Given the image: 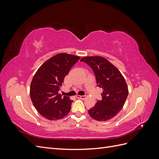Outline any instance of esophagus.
I'll return each instance as SVG.
<instances>
[{
    "label": "esophagus",
    "instance_id": "obj_1",
    "mask_svg": "<svg viewBox=\"0 0 159 159\" xmlns=\"http://www.w3.org/2000/svg\"><path fill=\"white\" fill-rule=\"evenodd\" d=\"M76 98L78 99H84L86 98V95H77Z\"/></svg>",
    "mask_w": 159,
    "mask_h": 159
}]
</instances>
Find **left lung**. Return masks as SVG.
<instances>
[{"label":"left lung","instance_id":"obj_1","mask_svg":"<svg viewBox=\"0 0 159 159\" xmlns=\"http://www.w3.org/2000/svg\"><path fill=\"white\" fill-rule=\"evenodd\" d=\"M80 61L92 68L98 86L103 89L102 99L88 113L97 121H108L116 116L125 103L129 93L125 80L116 67L103 57H84Z\"/></svg>","mask_w":159,"mask_h":159}]
</instances>
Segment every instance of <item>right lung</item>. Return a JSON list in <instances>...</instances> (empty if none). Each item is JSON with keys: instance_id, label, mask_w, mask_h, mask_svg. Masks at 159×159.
I'll return each instance as SVG.
<instances>
[{"instance_id": "obj_1", "label": "right lung", "mask_w": 159, "mask_h": 159, "mask_svg": "<svg viewBox=\"0 0 159 159\" xmlns=\"http://www.w3.org/2000/svg\"><path fill=\"white\" fill-rule=\"evenodd\" d=\"M80 58L60 53L43 64L34 75L30 94L34 106L42 117L49 120L61 119L69 113L73 101L61 97L58 91L65 76Z\"/></svg>"}]
</instances>
